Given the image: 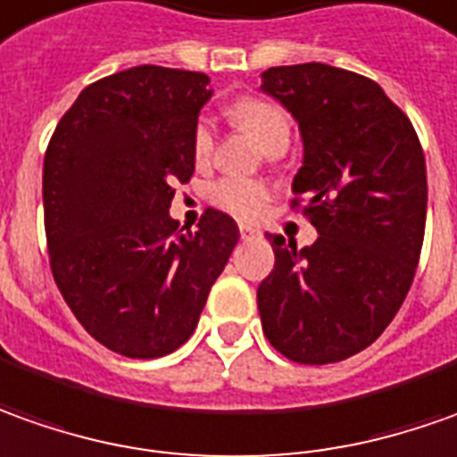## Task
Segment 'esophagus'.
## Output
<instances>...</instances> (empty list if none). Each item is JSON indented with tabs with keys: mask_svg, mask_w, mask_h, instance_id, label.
<instances>
[{
	"mask_svg": "<svg viewBox=\"0 0 457 457\" xmlns=\"http://www.w3.org/2000/svg\"><path fill=\"white\" fill-rule=\"evenodd\" d=\"M240 237L242 240H257V237H262V232L254 225H240Z\"/></svg>",
	"mask_w": 457,
	"mask_h": 457,
	"instance_id": "1",
	"label": "esophagus"
}]
</instances>
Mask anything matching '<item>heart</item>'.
Instances as JSON below:
<instances>
[{
  "instance_id": "1",
  "label": "heart",
  "mask_w": 457,
  "mask_h": 457,
  "mask_svg": "<svg viewBox=\"0 0 457 457\" xmlns=\"http://www.w3.org/2000/svg\"><path fill=\"white\" fill-rule=\"evenodd\" d=\"M229 120L235 127H240L245 135L262 147L265 152L287 150L290 145V117L280 104L262 97H240L229 107ZM215 154V127L203 117L197 120L192 129V157L195 164L204 170L212 162ZM210 203L237 217H257L265 212L270 203V187L260 179H237L225 177L210 187Z\"/></svg>"
}]
</instances>
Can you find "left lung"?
Masks as SVG:
<instances>
[{
	"mask_svg": "<svg viewBox=\"0 0 457 457\" xmlns=\"http://www.w3.org/2000/svg\"><path fill=\"white\" fill-rule=\"evenodd\" d=\"M260 89L297 120L305 154L293 204L305 200L320 235L303 250L270 235L262 330L295 362H340L380 337L411 290L428 210L423 147L405 112L362 74L320 62L270 67Z\"/></svg>",
	"mask_w": 457,
	"mask_h": 457,
	"instance_id": "left-lung-1",
	"label": "left lung"
}]
</instances>
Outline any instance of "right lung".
Segmentation results:
<instances>
[{
	"mask_svg": "<svg viewBox=\"0 0 457 457\" xmlns=\"http://www.w3.org/2000/svg\"><path fill=\"white\" fill-rule=\"evenodd\" d=\"M212 97L203 72L142 64L82 89L45 154L49 265L74 318L124 358H162L195 333L240 240L204 210L197 232L170 217L195 172L192 129Z\"/></svg>",
	"mask_w": 457,
	"mask_h": 457,
	"instance_id": "add662e5",
	"label": "right lung"
}]
</instances>
